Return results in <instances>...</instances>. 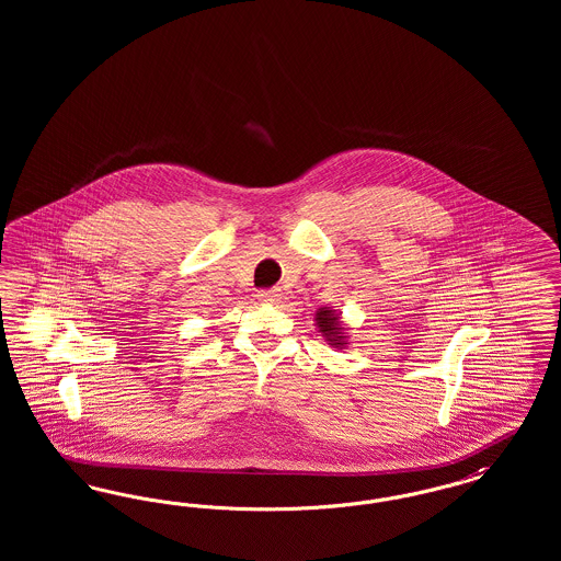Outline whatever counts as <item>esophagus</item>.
<instances>
[{"mask_svg": "<svg viewBox=\"0 0 561 561\" xmlns=\"http://www.w3.org/2000/svg\"><path fill=\"white\" fill-rule=\"evenodd\" d=\"M259 298H261L263 302H268V305H277V302L282 300V290H279V288L263 290V293L259 294Z\"/></svg>", "mask_w": 561, "mask_h": 561, "instance_id": "esophagus-1", "label": "esophagus"}]
</instances>
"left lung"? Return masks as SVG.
I'll return each mask as SVG.
<instances>
[{"label": "left lung", "instance_id": "1", "mask_svg": "<svg viewBox=\"0 0 561 561\" xmlns=\"http://www.w3.org/2000/svg\"><path fill=\"white\" fill-rule=\"evenodd\" d=\"M316 325L323 341L334 348H345L348 345L347 328L341 320V313L332 307H320L316 311Z\"/></svg>", "mask_w": 561, "mask_h": 561}]
</instances>
